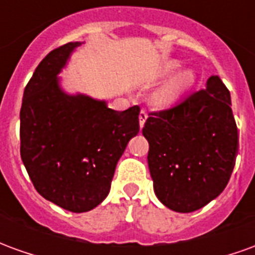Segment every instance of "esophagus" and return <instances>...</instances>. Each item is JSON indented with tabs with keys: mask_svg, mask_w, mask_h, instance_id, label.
<instances>
[{
	"mask_svg": "<svg viewBox=\"0 0 255 255\" xmlns=\"http://www.w3.org/2000/svg\"><path fill=\"white\" fill-rule=\"evenodd\" d=\"M146 119H147V113H146L144 111H140V113H139V126H140V128L144 126Z\"/></svg>",
	"mask_w": 255,
	"mask_h": 255,
	"instance_id": "obj_1",
	"label": "esophagus"
}]
</instances>
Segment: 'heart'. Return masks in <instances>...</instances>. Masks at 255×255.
<instances>
[{
  "instance_id": "b5f03b06",
  "label": "heart",
  "mask_w": 255,
  "mask_h": 255,
  "mask_svg": "<svg viewBox=\"0 0 255 255\" xmlns=\"http://www.w3.org/2000/svg\"><path fill=\"white\" fill-rule=\"evenodd\" d=\"M182 64L179 61H168V63L161 68L162 75H169V73L176 72ZM197 75L192 69H183L176 73L171 80L161 86L153 95V102L158 108H171L176 104L177 101L182 98L183 95L191 89L195 83Z\"/></svg>"
}]
</instances>
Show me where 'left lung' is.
<instances>
[{
  "instance_id": "8db88e82",
  "label": "left lung",
  "mask_w": 255,
  "mask_h": 255,
  "mask_svg": "<svg viewBox=\"0 0 255 255\" xmlns=\"http://www.w3.org/2000/svg\"><path fill=\"white\" fill-rule=\"evenodd\" d=\"M142 133L154 192L166 208L191 213L223 192L239 143L231 94L217 75L171 109L151 113Z\"/></svg>"
}]
</instances>
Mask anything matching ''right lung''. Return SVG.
I'll return each mask as SVG.
<instances>
[{
	"instance_id": "obj_1",
	"label": "right lung",
	"mask_w": 255,
	"mask_h": 255,
	"mask_svg": "<svg viewBox=\"0 0 255 255\" xmlns=\"http://www.w3.org/2000/svg\"><path fill=\"white\" fill-rule=\"evenodd\" d=\"M83 42H69L42 60L20 111V154L36 191L60 208L83 213L111 191L115 169L139 132V106L117 112L106 101L69 94L58 76Z\"/></svg>"
}]
</instances>
